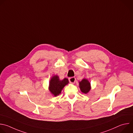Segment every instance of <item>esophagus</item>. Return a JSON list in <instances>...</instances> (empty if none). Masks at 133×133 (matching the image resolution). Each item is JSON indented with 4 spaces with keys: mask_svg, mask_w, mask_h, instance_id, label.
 Returning a JSON list of instances; mask_svg holds the SVG:
<instances>
[{
    "mask_svg": "<svg viewBox=\"0 0 133 133\" xmlns=\"http://www.w3.org/2000/svg\"><path fill=\"white\" fill-rule=\"evenodd\" d=\"M69 81L70 83L71 84H74L75 83V81H76V78L74 77H70L69 78Z\"/></svg>",
    "mask_w": 133,
    "mask_h": 133,
    "instance_id": "1",
    "label": "esophagus"
}]
</instances>
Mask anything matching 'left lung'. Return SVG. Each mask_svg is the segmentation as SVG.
Wrapping results in <instances>:
<instances>
[{"instance_id": "left-lung-1", "label": "left lung", "mask_w": 133, "mask_h": 133, "mask_svg": "<svg viewBox=\"0 0 133 133\" xmlns=\"http://www.w3.org/2000/svg\"><path fill=\"white\" fill-rule=\"evenodd\" d=\"M79 87L81 91L85 94H87L91 89L90 83L86 78H84L81 81L79 82Z\"/></svg>"}]
</instances>
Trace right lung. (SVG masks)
Listing matches in <instances>:
<instances>
[{"label":"right lung","mask_w":133,"mask_h":133,"mask_svg":"<svg viewBox=\"0 0 133 133\" xmlns=\"http://www.w3.org/2000/svg\"><path fill=\"white\" fill-rule=\"evenodd\" d=\"M68 84L69 81L67 78H64L63 79L60 80L58 76L55 75L50 78L48 89L51 95L56 97L59 95L64 87Z\"/></svg>","instance_id":"add662e5"}]
</instances>
